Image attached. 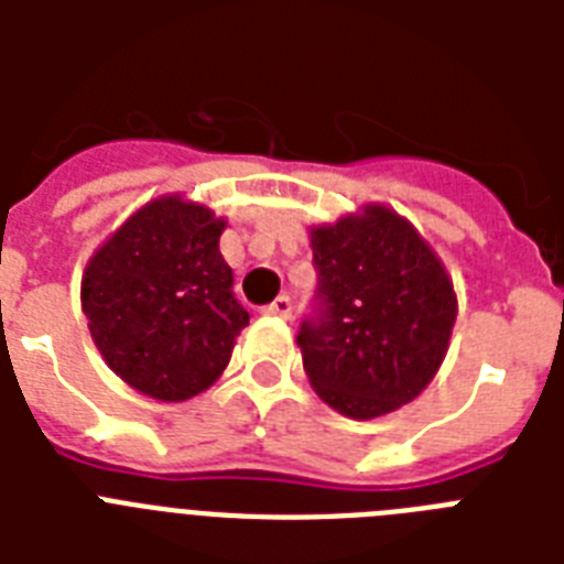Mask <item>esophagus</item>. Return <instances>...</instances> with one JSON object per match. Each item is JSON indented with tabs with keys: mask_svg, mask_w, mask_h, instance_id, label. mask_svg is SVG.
Segmentation results:
<instances>
[{
	"mask_svg": "<svg viewBox=\"0 0 564 564\" xmlns=\"http://www.w3.org/2000/svg\"><path fill=\"white\" fill-rule=\"evenodd\" d=\"M265 313H269V316L290 318L292 316V299L290 295H278L272 304H265Z\"/></svg>",
	"mask_w": 564,
	"mask_h": 564,
	"instance_id": "esophagus-1",
	"label": "esophagus"
}]
</instances>
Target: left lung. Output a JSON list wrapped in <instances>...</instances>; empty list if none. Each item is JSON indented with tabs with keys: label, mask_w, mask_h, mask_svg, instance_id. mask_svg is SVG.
Segmentation results:
<instances>
[{
	"label": "left lung",
	"mask_w": 564,
	"mask_h": 564,
	"mask_svg": "<svg viewBox=\"0 0 564 564\" xmlns=\"http://www.w3.org/2000/svg\"><path fill=\"white\" fill-rule=\"evenodd\" d=\"M318 272L299 348L318 398L369 421L419 398L445 360L456 292L410 221L383 204L310 230Z\"/></svg>",
	"instance_id": "8db88e82"
}]
</instances>
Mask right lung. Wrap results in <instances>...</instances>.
<instances>
[{"instance_id":"add662e5","label":"right lung","mask_w":564,"mask_h":564,"mask_svg":"<svg viewBox=\"0 0 564 564\" xmlns=\"http://www.w3.org/2000/svg\"><path fill=\"white\" fill-rule=\"evenodd\" d=\"M225 219L163 195L90 257L82 307L105 362L137 392L187 401L216 383L248 325L219 251Z\"/></svg>"}]
</instances>
